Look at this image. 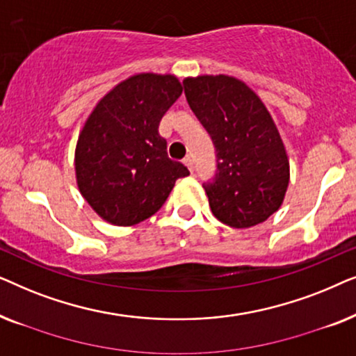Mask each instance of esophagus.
<instances>
[{
    "instance_id": "esophagus-1",
    "label": "esophagus",
    "mask_w": 356,
    "mask_h": 356,
    "mask_svg": "<svg viewBox=\"0 0 356 356\" xmlns=\"http://www.w3.org/2000/svg\"><path fill=\"white\" fill-rule=\"evenodd\" d=\"M183 162L189 168V172H193V170H194V160H193L191 155H186V157L183 159Z\"/></svg>"
}]
</instances>
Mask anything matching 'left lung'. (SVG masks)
Returning <instances> with one entry per match:
<instances>
[{
    "instance_id": "1",
    "label": "left lung",
    "mask_w": 356,
    "mask_h": 356,
    "mask_svg": "<svg viewBox=\"0 0 356 356\" xmlns=\"http://www.w3.org/2000/svg\"><path fill=\"white\" fill-rule=\"evenodd\" d=\"M183 86L189 108L216 147V177L204 183L213 216L233 228L267 220L280 207L290 179L284 143L269 111L235 77H188Z\"/></svg>"
}]
</instances>
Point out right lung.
Returning a JSON list of instances; mask_svg holds the SVG:
<instances>
[{
	"mask_svg": "<svg viewBox=\"0 0 356 356\" xmlns=\"http://www.w3.org/2000/svg\"><path fill=\"white\" fill-rule=\"evenodd\" d=\"M175 76L129 77L110 90L86 121L76 147V178L90 207L128 227L154 216L189 170L167 154L162 116L181 95Z\"/></svg>",
	"mask_w": 356,
	"mask_h": 356,
	"instance_id": "obj_1",
	"label": "right lung"
}]
</instances>
